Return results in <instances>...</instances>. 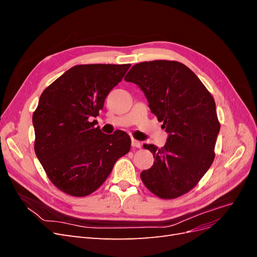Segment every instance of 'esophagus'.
I'll return each mask as SVG.
<instances>
[{"label": "esophagus", "instance_id": "34e87169", "mask_svg": "<svg viewBox=\"0 0 257 257\" xmlns=\"http://www.w3.org/2000/svg\"><path fill=\"white\" fill-rule=\"evenodd\" d=\"M132 147L133 148H141L142 147V143L136 141V139H132Z\"/></svg>", "mask_w": 257, "mask_h": 257}]
</instances>
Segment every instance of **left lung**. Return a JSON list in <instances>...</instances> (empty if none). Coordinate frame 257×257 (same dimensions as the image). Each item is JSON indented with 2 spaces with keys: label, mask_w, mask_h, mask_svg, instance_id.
<instances>
[{
  "label": "left lung",
  "mask_w": 257,
  "mask_h": 257,
  "mask_svg": "<svg viewBox=\"0 0 257 257\" xmlns=\"http://www.w3.org/2000/svg\"><path fill=\"white\" fill-rule=\"evenodd\" d=\"M125 80L143 90L151 112L169 134L164 147L144 145L155 161L141 174L142 180L160 198L180 197L199 182L214 160L220 132L214 98L198 77L177 61L142 62L131 68Z\"/></svg>",
  "instance_id": "obj_1"
}]
</instances>
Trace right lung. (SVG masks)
<instances>
[{"label":"right lung","instance_id":"add662e5","mask_svg":"<svg viewBox=\"0 0 257 257\" xmlns=\"http://www.w3.org/2000/svg\"><path fill=\"white\" fill-rule=\"evenodd\" d=\"M131 64H81L44 90L33 113L34 150L52 184L67 195H90L131 150L123 131L95 127L105 98Z\"/></svg>","mask_w":257,"mask_h":257}]
</instances>
